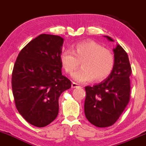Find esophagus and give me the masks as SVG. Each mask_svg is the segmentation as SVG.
Here are the masks:
<instances>
[{"label":"esophagus","mask_w":146,"mask_h":146,"mask_svg":"<svg viewBox=\"0 0 146 146\" xmlns=\"http://www.w3.org/2000/svg\"><path fill=\"white\" fill-rule=\"evenodd\" d=\"M71 86H72V88H78V87H80V86H79L78 84L75 83V82L72 83Z\"/></svg>","instance_id":"esophagus-1"}]
</instances>
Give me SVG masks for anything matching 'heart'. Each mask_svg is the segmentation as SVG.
Segmentation results:
<instances>
[{"mask_svg":"<svg viewBox=\"0 0 146 146\" xmlns=\"http://www.w3.org/2000/svg\"><path fill=\"white\" fill-rule=\"evenodd\" d=\"M60 62L64 69L71 73L80 66L82 67L72 75L75 81L86 82L104 80L111 73L115 59L109 50L93 41L79 42L73 48V51L66 49L62 53Z\"/></svg>","mask_w":146,"mask_h":146,"instance_id":"heart-1","label":"heart"}]
</instances>
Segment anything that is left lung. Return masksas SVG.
Returning a JSON list of instances; mask_svg holds the SVG:
<instances>
[{"label":"left lung","instance_id":"8db88e82","mask_svg":"<svg viewBox=\"0 0 146 146\" xmlns=\"http://www.w3.org/2000/svg\"><path fill=\"white\" fill-rule=\"evenodd\" d=\"M105 37L113 42L110 37ZM113 51L115 64L109 76L98 84L85 87V115L92 124L99 128L113 125L130 100L132 69L128 54L119 44Z\"/></svg>","mask_w":146,"mask_h":146}]
</instances>
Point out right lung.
Here are the masks:
<instances>
[{
	"mask_svg": "<svg viewBox=\"0 0 146 146\" xmlns=\"http://www.w3.org/2000/svg\"><path fill=\"white\" fill-rule=\"evenodd\" d=\"M64 39L40 34L18 54L11 86L18 111L30 124L44 127L59 112V98L71 82L62 74L60 56Z\"/></svg>",
	"mask_w": 146,
	"mask_h": 146,
	"instance_id": "add662e5",
	"label": "right lung"
}]
</instances>
